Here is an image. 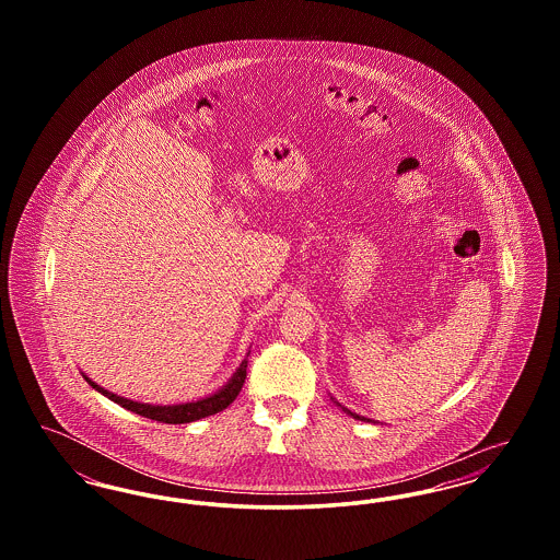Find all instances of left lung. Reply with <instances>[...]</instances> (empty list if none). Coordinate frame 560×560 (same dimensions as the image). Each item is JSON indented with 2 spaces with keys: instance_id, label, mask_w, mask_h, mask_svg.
Here are the masks:
<instances>
[{
  "instance_id": "obj_1",
  "label": "left lung",
  "mask_w": 560,
  "mask_h": 560,
  "mask_svg": "<svg viewBox=\"0 0 560 560\" xmlns=\"http://www.w3.org/2000/svg\"><path fill=\"white\" fill-rule=\"evenodd\" d=\"M334 402H336L338 407H342V405H340L338 400H334ZM342 411H345V413H348V416H352L354 420H361V422H372V420H368V418H363V416H357V413H352V411H350V409H347V407H342Z\"/></svg>"
}]
</instances>
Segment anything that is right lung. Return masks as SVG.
Instances as JSON below:
<instances>
[{"label":"right lung","instance_id":"add662e5","mask_svg":"<svg viewBox=\"0 0 560 560\" xmlns=\"http://www.w3.org/2000/svg\"><path fill=\"white\" fill-rule=\"evenodd\" d=\"M247 357H249V352H247ZM247 357L241 361L237 372L231 375V380L220 390H215L210 397L192 400V402H178V405H151V402L117 397V395L105 390L103 386H98L96 382H92L88 375H83V377L92 388H96L101 395H105L107 399L121 405L128 411H133L138 416L155 420V422H163V424H188V422H197L201 418H208V416H213V413L226 409L233 400L237 399V395L243 388V382H245V375H247V372H245L247 370Z\"/></svg>","mask_w":560,"mask_h":560}]
</instances>
